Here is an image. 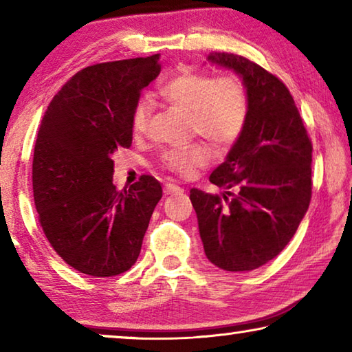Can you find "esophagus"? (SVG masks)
Instances as JSON below:
<instances>
[{
  "instance_id": "34e87169",
  "label": "esophagus",
  "mask_w": 352,
  "mask_h": 352,
  "mask_svg": "<svg viewBox=\"0 0 352 352\" xmlns=\"http://www.w3.org/2000/svg\"><path fill=\"white\" fill-rule=\"evenodd\" d=\"M183 192V189L180 186H177L174 183H166L164 184V194H180Z\"/></svg>"
}]
</instances>
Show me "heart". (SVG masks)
Wrapping results in <instances>:
<instances>
[{"instance_id":"obj_1","label":"heart","mask_w":352,"mask_h":352,"mask_svg":"<svg viewBox=\"0 0 352 352\" xmlns=\"http://www.w3.org/2000/svg\"><path fill=\"white\" fill-rule=\"evenodd\" d=\"M163 98L189 116L192 133H199L220 148L234 146L247 127L250 99L239 77L223 74L212 77L204 73H182L162 90ZM152 115L151 98H141L132 113L135 135H142ZM211 148L205 142H194L184 148L163 153V166L182 175H190L211 160Z\"/></svg>"}]
</instances>
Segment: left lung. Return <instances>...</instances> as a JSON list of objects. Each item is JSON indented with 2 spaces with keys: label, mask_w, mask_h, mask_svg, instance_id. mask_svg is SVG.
<instances>
[{
  "label": "left lung",
  "mask_w": 352,
  "mask_h": 352,
  "mask_svg": "<svg viewBox=\"0 0 352 352\" xmlns=\"http://www.w3.org/2000/svg\"><path fill=\"white\" fill-rule=\"evenodd\" d=\"M247 88L250 115L239 141L210 182L225 192L190 189L205 254L226 272H250L283 252L312 195V142L287 87L248 58L212 52ZM236 189V194L229 189Z\"/></svg>",
  "instance_id": "obj_1"
}]
</instances>
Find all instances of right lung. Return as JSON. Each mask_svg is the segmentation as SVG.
<instances>
[{"label":"right lung","mask_w":352,"mask_h":352,"mask_svg":"<svg viewBox=\"0 0 352 352\" xmlns=\"http://www.w3.org/2000/svg\"><path fill=\"white\" fill-rule=\"evenodd\" d=\"M160 56L98 63L76 73L41 119L32 162L38 222L56 253L77 272L116 276L138 259L163 189L142 175L113 184V153L132 146V113L162 71Z\"/></svg>","instance_id":"1"}]
</instances>
